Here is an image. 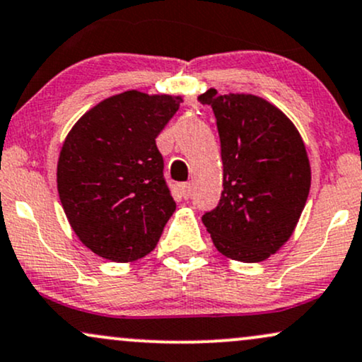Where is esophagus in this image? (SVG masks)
Wrapping results in <instances>:
<instances>
[{"label":"esophagus","instance_id":"34e87169","mask_svg":"<svg viewBox=\"0 0 362 362\" xmlns=\"http://www.w3.org/2000/svg\"><path fill=\"white\" fill-rule=\"evenodd\" d=\"M180 192H182V197L189 199L190 195H192V184H190V182H185V184H182L180 185Z\"/></svg>","mask_w":362,"mask_h":362}]
</instances>
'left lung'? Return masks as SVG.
Listing matches in <instances>:
<instances>
[{
	"instance_id": "8db88e82",
	"label": "left lung",
	"mask_w": 362,
	"mask_h": 362,
	"mask_svg": "<svg viewBox=\"0 0 362 362\" xmlns=\"http://www.w3.org/2000/svg\"><path fill=\"white\" fill-rule=\"evenodd\" d=\"M214 111L223 158V194L202 216L217 251L259 263L293 234L308 190L310 163L298 129L267 99L252 94L199 95Z\"/></svg>"
}]
</instances>
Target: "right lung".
<instances>
[{"mask_svg":"<svg viewBox=\"0 0 362 362\" xmlns=\"http://www.w3.org/2000/svg\"><path fill=\"white\" fill-rule=\"evenodd\" d=\"M182 101L126 90L95 104L65 138L57 163L60 202L82 245L101 258L146 256L175 212L155 138Z\"/></svg>","mask_w":362,"mask_h":362,"instance_id":"right-lung-1","label":"right lung"}]
</instances>
